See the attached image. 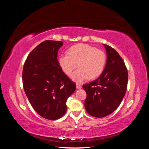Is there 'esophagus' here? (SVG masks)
<instances>
[{
	"label": "esophagus",
	"mask_w": 149,
	"mask_h": 149,
	"mask_svg": "<svg viewBox=\"0 0 149 149\" xmlns=\"http://www.w3.org/2000/svg\"><path fill=\"white\" fill-rule=\"evenodd\" d=\"M81 85H79V84H77L76 85V88H77V89H81Z\"/></svg>",
	"instance_id": "esophagus-1"
}]
</instances>
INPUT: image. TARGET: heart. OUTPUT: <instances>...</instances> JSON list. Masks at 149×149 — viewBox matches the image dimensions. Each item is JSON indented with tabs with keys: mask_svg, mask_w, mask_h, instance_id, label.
I'll return each mask as SVG.
<instances>
[{
	"mask_svg": "<svg viewBox=\"0 0 149 149\" xmlns=\"http://www.w3.org/2000/svg\"><path fill=\"white\" fill-rule=\"evenodd\" d=\"M107 56L104 51L97 49L87 44H78L72 46L68 54H62L58 58L60 68L76 83H82L89 78L94 79L100 76L104 69Z\"/></svg>",
	"mask_w": 149,
	"mask_h": 149,
	"instance_id": "1",
	"label": "heart"
}]
</instances>
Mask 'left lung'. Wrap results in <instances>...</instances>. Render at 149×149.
Instances as JSON below:
<instances>
[{
  "label": "left lung",
  "mask_w": 149,
  "mask_h": 149,
  "mask_svg": "<svg viewBox=\"0 0 149 149\" xmlns=\"http://www.w3.org/2000/svg\"><path fill=\"white\" fill-rule=\"evenodd\" d=\"M107 59L104 70L97 79L83 86L87 93L85 108L87 113L102 118L117 109L127 90L128 74L120 54L107 45Z\"/></svg>",
  "instance_id": "left-lung-1"
}]
</instances>
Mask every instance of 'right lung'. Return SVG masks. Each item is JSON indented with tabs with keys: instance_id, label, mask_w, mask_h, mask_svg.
I'll use <instances>...</instances> for the list:
<instances>
[{
	"instance_id": "add662e5",
	"label": "right lung",
	"mask_w": 149,
	"mask_h": 149,
	"mask_svg": "<svg viewBox=\"0 0 149 149\" xmlns=\"http://www.w3.org/2000/svg\"><path fill=\"white\" fill-rule=\"evenodd\" d=\"M62 41H45L30 52L22 73L24 89L37 114L47 120L59 119L66 112V100L75 84L60 68L57 60Z\"/></svg>"
}]
</instances>
